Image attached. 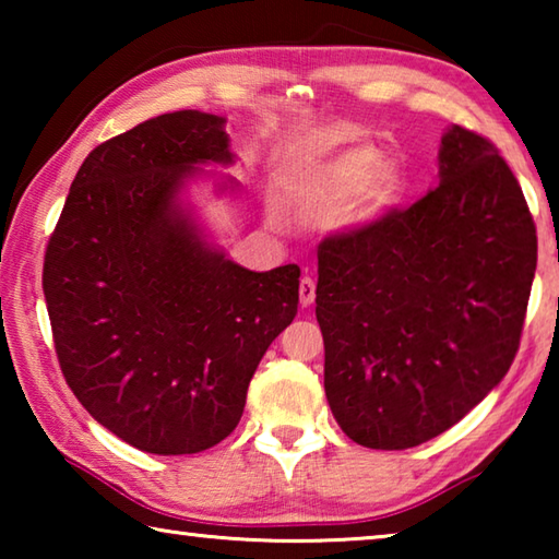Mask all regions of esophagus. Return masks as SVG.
Segmentation results:
<instances>
[{
  "label": "esophagus",
  "instance_id": "obj_1",
  "mask_svg": "<svg viewBox=\"0 0 559 559\" xmlns=\"http://www.w3.org/2000/svg\"><path fill=\"white\" fill-rule=\"evenodd\" d=\"M298 296H300V306L308 308L313 306L316 300V281L313 278H300V286H298Z\"/></svg>",
  "mask_w": 559,
  "mask_h": 559
}]
</instances>
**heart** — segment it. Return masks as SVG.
Segmentation results:
<instances>
[{
	"label": "heart",
	"mask_w": 559,
	"mask_h": 559,
	"mask_svg": "<svg viewBox=\"0 0 559 559\" xmlns=\"http://www.w3.org/2000/svg\"><path fill=\"white\" fill-rule=\"evenodd\" d=\"M300 187L310 200L320 204H335L357 194V202L343 214V222L365 224L392 202L396 173L392 167H377V153L372 147H355L328 163L308 167Z\"/></svg>",
	"instance_id": "heart-1"
}]
</instances>
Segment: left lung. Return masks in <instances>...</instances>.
Segmentation results:
<instances>
[{"label":"left lung","mask_w":559,"mask_h":559,"mask_svg":"<svg viewBox=\"0 0 559 559\" xmlns=\"http://www.w3.org/2000/svg\"><path fill=\"white\" fill-rule=\"evenodd\" d=\"M441 182L318 246L325 396L359 447L439 437L503 380L523 335L537 231L488 138L453 126Z\"/></svg>","instance_id":"1"}]
</instances>
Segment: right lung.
Wrapping results in <instances>:
<instances>
[{"label":"right lung","instance_id":"add662e5","mask_svg":"<svg viewBox=\"0 0 559 559\" xmlns=\"http://www.w3.org/2000/svg\"><path fill=\"white\" fill-rule=\"evenodd\" d=\"M222 126L165 112L91 150L44 253L66 384L118 439L159 456L229 437L263 353L298 313L296 263L236 266L177 210L197 163H231Z\"/></svg>","mask_w":559,"mask_h":559}]
</instances>
